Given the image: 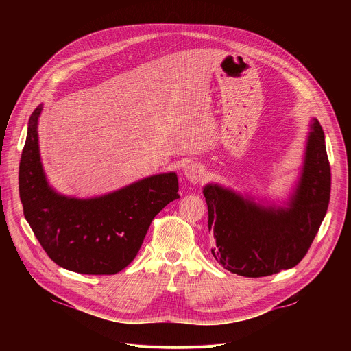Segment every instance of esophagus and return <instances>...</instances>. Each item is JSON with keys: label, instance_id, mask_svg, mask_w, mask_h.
Instances as JSON below:
<instances>
[{"label": "esophagus", "instance_id": "34e87169", "mask_svg": "<svg viewBox=\"0 0 351 351\" xmlns=\"http://www.w3.org/2000/svg\"><path fill=\"white\" fill-rule=\"evenodd\" d=\"M183 176H185L191 183H197L205 178V169L199 163H189L183 169Z\"/></svg>", "mask_w": 351, "mask_h": 351}]
</instances>
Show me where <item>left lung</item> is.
Listing matches in <instances>:
<instances>
[{"label":"left lung","instance_id":"left-lung-1","mask_svg":"<svg viewBox=\"0 0 351 351\" xmlns=\"http://www.w3.org/2000/svg\"><path fill=\"white\" fill-rule=\"evenodd\" d=\"M330 185L324 132L313 118L300 173L287 199L276 204L219 183L204 186L208 226L216 241L215 259L245 278H263L294 267L326 216Z\"/></svg>","mask_w":351,"mask_h":351}]
</instances>
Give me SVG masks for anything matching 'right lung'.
I'll list each match as a JSON object with an SVG mask.
<instances>
[{
	"mask_svg": "<svg viewBox=\"0 0 351 351\" xmlns=\"http://www.w3.org/2000/svg\"><path fill=\"white\" fill-rule=\"evenodd\" d=\"M41 112L43 104L29 117L18 175L27 222L58 266L81 274H115L135 259L154 217L179 199L178 175H152L95 197L61 195L43 168Z\"/></svg>",
	"mask_w": 351,
	"mask_h": 351,
	"instance_id": "1",
	"label": "right lung"
}]
</instances>
